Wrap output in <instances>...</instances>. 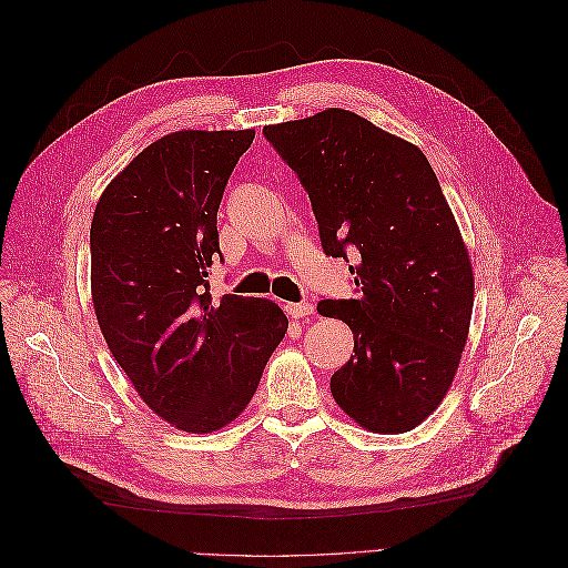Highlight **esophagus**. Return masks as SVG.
<instances>
[{"label": "esophagus", "instance_id": "1", "mask_svg": "<svg viewBox=\"0 0 568 568\" xmlns=\"http://www.w3.org/2000/svg\"><path fill=\"white\" fill-rule=\"evenodd\" d=\"M284 310L291 318H307L314 314V305L310 303V300H305V303H288V305H284Z\"/></svg>", "mask_w": 568, "mask_h": 568}]
</instances>
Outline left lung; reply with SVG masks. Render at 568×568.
<instances>
[{
    "label": "left lung",
    "instance_id": "1",
    "mask_svg": "<svg viewBox=\"0 0 568 568\" xmlns=\"http://www.w3.org/2000/svg\"><path fill=\"white\" fill-rule=\"evenodd\" d=\"M263 138L310 194L327 256L353 252L357 297L318 314L353 329L329 389L376 433H406L445 398L468 342V250L426 155L348 110L265 125Z\"/></svg>",
    "mask_w": 568,
    "mask_h": 568
}]
</instances>
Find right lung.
I'll list each match as a JSON object with an SVG mask.
<instances>
[{"label": "right lung", "instance_id": "right-lung-1", "mask_svg": "<svg viewBox=\"0 0 568 568\" xmlns=\"http://www.w3.org/2000/svg\"><path fill=\"white\" fill-rule=\"evenodd\" d=\"M254 130H181L146 146L98 199L91 295L103 337L146 406L211 433L252 402L284 339V312L261 297H211L217 209Z\"/></svg>", "mask_w": 568, "mask_h": 568}]
</instances>
